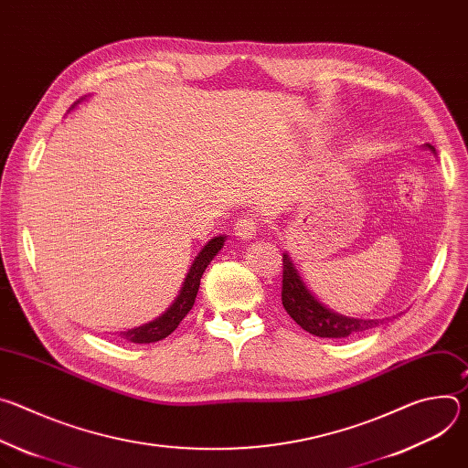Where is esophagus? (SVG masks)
Segmentation results:
<instances>
[{
    "label": "esophagus",
    "instance_id": "obj_1",
    "mask_svg": "<svg viewBox=\"0 0 468 468\" xmlns=\"http://www.w3.org/2000/svg\"><path fill=\"white\" fill-rule=\"evenodd\" d=\"M259 220L255 218V217H242L240 220H237V224H235V235L239 237V239H244V240H248V239H251L257 231H259Z\"/></svg>",
    "mask_w": 468,
    "mask_h": 468
}]
</instances>
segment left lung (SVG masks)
I'll return each mask as SVG.
<instances>
[{"label": "left lung", "mask_w": 468, "mask_h": 468, "mask_svg": "<svg viewBox=\"0 0 468 468\" xmlns=\"http://www.w3.org/2000/svg\"><path fill=\"white\" fill-rule=\"evenodd\" d=\"M435 154V150L430 146ZM282 302L291 318L309 331L311 335L327 337V339H343L352 333L367 331L374 325H379V320H363L350 318L339 313H333L324 303H320L313 292L305 287L300 278L296 266L289 253H283V287H282Z\"/></svg>", "instance_id": "left-lung-1"}]
</instances>
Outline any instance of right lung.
I'll use <instances>...</instances> for the list:
<instances>
[{
	"mask_svg": "<svg viewBox=\"0 0 468 468\" xmlns=\"http://www.w3.org/2000/svg\"><path fill=\"white\" fill-rule=\"evenodd\" d=\"M226 242V237H215L211 239L202 251L197 253V257L194 259L190 271L186 272V278L183 282V287L177 294V298L174 300V303L155 320L133 327L127 331H120V337L127 339L129 343H137V345H150V343H157L163 341L165 337H168L170 333L179 325V322L186 316V313L192 309L197 289H199V280H202L207 264L213 261V257L222 250Z\"/></svg>",
	"mask_w": 468,
	"mask_h": 468,
	"instance_id": "1",
	"label": "right lung"
}]
</instances>
